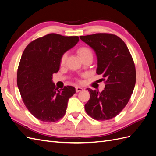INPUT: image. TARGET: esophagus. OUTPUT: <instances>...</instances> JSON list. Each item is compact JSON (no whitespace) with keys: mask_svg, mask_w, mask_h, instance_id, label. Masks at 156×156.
<instances>
[{"mask_svg":"<svg viewBox=\"0 0 156 156\" xmlns=\"http://www.w3.org/2000/svg\"><path fill=\"white\" fill-rule=\"evenodd\" d=\"M83 90V88L80 87H75V90H76L77 92H79L80 91H81V90Z\"/></svg>","mask_w":156,"mask_h":156,"instance_id":"1","label":"esophagus"}]
</instances>
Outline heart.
<instances>
[{
	"label": "heart",
	"mask_w": 156,
	"mask_h": 156,
	"mask_svg": "<svg viewBox=\"0 0 156 156\" xmlns=\"http://www.w3.org/2000/svg\"><path fill=\"white\" fill-rule=\"evenodd\" d=\"M77 53L81 59L88 56H92V52L91 49L87 48V47H81V48H79L77 50ZM67 53H65L61 56L60 60V63L61 65H63L65 63V61L67 58Z\"/></svg>",
	"instance_id": "heart-1"
}]
</instances>
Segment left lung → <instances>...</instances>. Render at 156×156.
<instances>
[{
    "label": "left lung",
    "instance_id": "8db88e82",
    "mask_svg": "<svg viewBox=\"0 0 156 156\" xmlns=\"http://www.w3.org/2000/svg\"><path fill=\"white\" fill-rule=\"evenodd\" d=\"M80 38L95 51L96 73L103 75L105 83L101 92L87 88L90 98L84 108L94 119L110 120L126 107L133 93L136 82L133 58L124 41L115 34L98 33Z\"/></svg>",
    "mask_w": 156,
    "mask_h": 156
}]
</instances>
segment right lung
I'll return each instance as SVG.
<instances>
[{
	"instance_id": "1",
	"label": "right lung",
	"mask_w": 156,
	"mask_h": 156,
	"mask_svg": "<svg viewBox=\"0 0 156 156\" xmlns=\"http://www.w3.org/2000/svg\"><path fill=\"white\" fill-rule=\"evenodd\" d=\"M78 36L47 34L33 40L23 51L17 74V83L23 103L37 119L55 122L64 116L72 86L57 88L52 81L60 68L62 55L77 44Z\"/></svg>"
}]
</instances>
